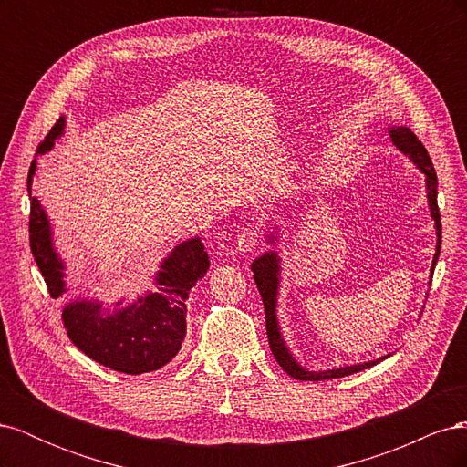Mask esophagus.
Masks as SVG:
<instances>
[{"label": "esophagus", "instance_id": "obj_1", "mask_svg": "<svg viewBox=\"0 0 467 467\" xmlns=\"http://www.w3.org/2000/svg\"><path fill=\"white\" fill-rule=\"evenodd\" d=\"M259 237H261V234L257 230H244L235 237V247L244 253L253 251L259 244Z\"/></svg>", "mask_w": 467, "mask_h": 467}]
</instances>
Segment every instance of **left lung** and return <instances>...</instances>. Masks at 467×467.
<instances>
[{"label": "left lung", "mask_w": 467, "mask_h": 467, "mask_svg": "<svg viewBox=\"0 0 467 467\" xmlns=\"http://www.w3.org/2000/svg\"><path fill=\"white\" fill-rule=\"evenodd\" d=\"M389 138L391 142L400 148L405 155L413 160V163L425 173L427 181V199H429V208H431V216L434 220V228H436V253L432 259L431 266V275L434 273V266L438 261V255H441V244H442V223H441V212H438V202H436V191H438V179L436 171L432 167V161L429 158V151L425 146L420 144V140L411 132V129L407 126H391L389 129ZM268 242L275 244V237H268ZM253 278H255V285L261 292L263 306H265V319H266V337H268V345H271L273 355L276 362L282 366L288 376L296 379H304V381H319V379H333V378H343L350 376L355 372L370 368V366L381 362L388 357H381L370 362H362V364H352V366H343V368H333V370H323V372H309L294 360L290 355V350L282 338V333L278 329V319H276V300H278V285H280V257L275 251H266L265 255L257 257L251 265Z\"/></svg>", "instance_id": "8db88e82"}]
</instances>
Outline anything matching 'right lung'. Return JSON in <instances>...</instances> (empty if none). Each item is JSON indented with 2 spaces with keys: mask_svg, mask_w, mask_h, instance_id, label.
<instances>
[{
  "mask_svg": "<svg viewBox=\"0 0 467 467\" xmlns=\"http://www.w3.org/2000/svg\"><path fill=\"white\" fill-rule=\"evenodd\" d=\"M66 120L58 119L47 134L38 151L52 150L54 140L64 134ZM36 163L29 171V185ZM29 237L33 257L40 268L52 298H60L67 290L64 282V261L52 244V230L45 208L36 196H31ZM210 266L208 253L199 237L179 244L163 259L155 285L158 290L117 309L103 306L99 300H76L62 312L64 327L72 343L95 362L124 374H144L171 362L187 335V298L191 288Z\"/></svg>",
  "mask_w": 467,
  "mask_h": 467,
  "instance_id": "add662e5",
  "label": "right lung"
}]
</instances>
